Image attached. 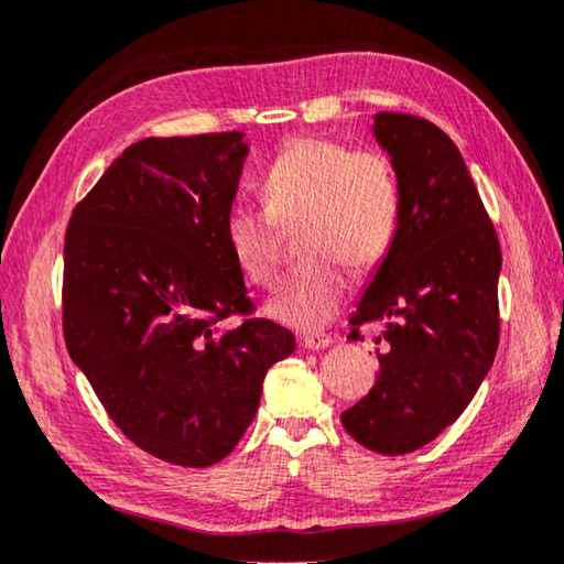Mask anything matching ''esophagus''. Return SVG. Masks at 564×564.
<instances>
[{
	"label": "esophagus",
	"instance_id": "34e87169",
	"mask_svg": "<svg viewBox=\"0 0 564 564\" xmlns=\"http://www.w3.org/2000/svg\"><path fill=\"white\" fill-rule=\"evenodd\" d=\"M329 345H332V337L325 335V332H315V335H304L302 337L304 349H325Z\"/></svg>",
	"mask_w": 564,
	"mask_h": 564
}]
</instances>
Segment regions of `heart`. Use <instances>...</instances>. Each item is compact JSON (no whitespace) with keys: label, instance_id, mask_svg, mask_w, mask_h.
Listing matches in <instances>:
<instances>
[{"label":"heart","instance_id":"b5f03b06","mask_svg":"<svg viewBox=\"0 0 564 564\" xmlns=\"http://www.w3.org/2000/svg\"><path fill=\"white\" fill-rule=\"evenodd\" d=\"M260 195L264 209L227 212L229 252L249 282L270 288L282 267L276 225L302 219L300 252L310 260L276 288L267 312L297 329L325 325L347 294V264L369 272L392 245L402 207L392 162L329 137H297L262 174Z\"/></svg>","mask_w":564,"mask_h":564}]
</instances>
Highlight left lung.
I'll use <instances>...</instances> for the list:
<instances>
[{"label": "left lung", "mask_w": 564, "mask_h": 564, "mask_svg": "<svg viewBox=\"0 0 564 564\" xmlns=\"http://www.w3.org/2000/svg\"><path fill=\"white\" fill-rule=\"evenodd\" d=\"M372 134L390 154L402 207L349 317L352 337L365 322L384 319L380 375L343 424L367 449L408 455L449 427L490 372L502 252L463 154L440 127L380 112Z\"/></svg>", "instance_id": "1"}]
</instances>
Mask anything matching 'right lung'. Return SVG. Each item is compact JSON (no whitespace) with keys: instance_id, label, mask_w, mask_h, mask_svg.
I'll return each instance as SVG.
<instances>
[{"instance_id":"1","label":"right lung","mask_w":564,"mask_h":564,"mask_svg":"<svg viewBox=\"0 0 564 564\" xmlns=\"http://www.w3.org/2000/svg\"><path fill=\"white\" fill-rule=\"evenodd\" d=\"M249 147L242 132L150 137L127 147L72 212L64 237V343L124 435L182 467L242 440L267 369L294 335L247 315L225 239Z\"/></svg>"}]
</instances>
